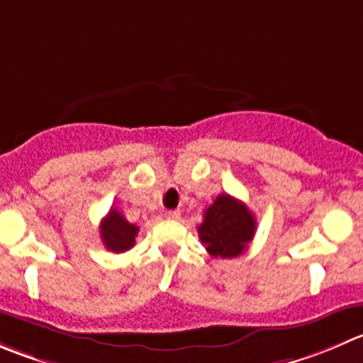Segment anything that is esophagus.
Instances as JSON below:
<instances>
[{
  "mask_svg": "<svg viewBox=\"0 0 363 363\" xmlns=\"http://www.w3.org/2000/svg\"><path fill=\"white\" fill-rule=\"evenodd\" d=\"M164 216L168 218V220H179V216H181V211L179 209H170L164 213Z\"/></svg>",
  "mask_w": 363,
  "mask_h": 363,
  "instance_id": "esophagus-1",
  "label": "esophagus"
}]
</instances>
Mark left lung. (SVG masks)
<instances>
[{
    "mask_svg": "<svg viewBox=\"0 0 363 363\" xmlns=\"http://www.w3.org/2000/svg\"><path fill=\"white\" fill-rule=\"evenodd\" d=\"M255 227L252 211L241 200L221 193L203 213L199 235L209 255L232 259L245 252L246 245L253 239Z\"/></svg>",
    "mask_w": 363,
    "mask_h": 363,
    "instance_id": "obj_1",
    "label": "left lung"
}]
</instances>
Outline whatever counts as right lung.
Wrapping results in <instances>:
<instances>
[{
    "label": "right lung",
    "instance_id": "right-lung-1",
    "mask_svg": "<svg viewBox=\"0 0 363 363\" xmlns=\"http://www.w3.org/2000/svg\"><path fill=\"white\" fill-rule=\"evenodd\" d=\"M101 239L110 252L122 253L135 246L136 235L140 228L129 223L117 209H110V213L101 221Z\"/></svg>",
    "mask_w": 363,
    "mask_h": 363
}]
</instances>
